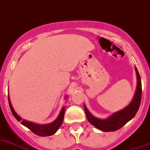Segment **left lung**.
I'll use <instances>...</instances> for the list:
<instances>
[{"instance_id": "8db88e82", "label": "left lung", "mask_w": 150, "mask_h": 150, "mask_svg": "<svg viewBox=\"0 0 150 150\" xmlns=\"http://www.w3.org/2000/svg\"><path fill=\"white\" fill-rule=\"evenodd\" d=\"M136 75H137V87L132 100L129 102L127 106L123 108L122 110L114 112L105 119H100L95 117L91 114L85 104V114L88 118V120L90 124H92L94 127L104 132H113L120 129L124 127L127 122L132 120L137 114L139 109L140 102H141L142 96V85L141 79L139 76L137 68L135 67Z\"/></svg>"}]
</instances>
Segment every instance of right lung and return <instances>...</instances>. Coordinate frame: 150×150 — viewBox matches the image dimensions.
<instances>
[{
    "instance_id": "1",
    "label": "right lung",
    "mask_w": 150,
    "mask_h": 150,
    "mask_svg": "<svg viewBox=\"0 0 150 150\" xmlns=\"http://www.w3.org/2000/svg\"><path fill=\"white\" fill-rule=\"evenodd\" d=\"M67 98L68 96L66 95V96L65 97V99ZM8 100L11 112H12L13 115L14 116V117L16 118L18 121H21V124L25 126L26 127L29 128L33 133H34L36 135L40 136V137H48V136L53 135L54 133H56V132H57L58 129H59L62 124V121H63L64 118V114H65V107H62V108L61 110H60L59 114L58 115L57 118H56L54 121H52V123H50V124H36V123H33V122L28 121V120H24V119H22V118L16 113V111H15L14 109L13 108V106H12V104H11V100H10V96H9V95Z\"/></svg>"
}]
</instances>
